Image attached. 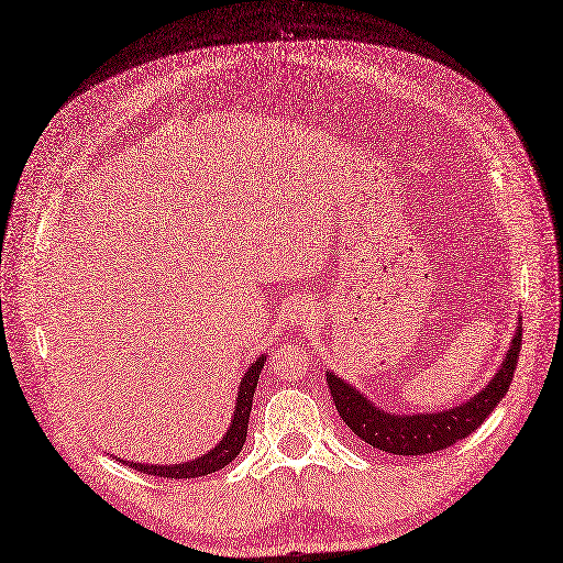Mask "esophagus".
Returning a JSON list of instances; mask_svg holds the SVG:
<instances>
[{
  "label": "esophagus",
  "instance_id": "esophagus-1",
  "mask_svg": "<svg viewBox=\"0 0 563 563\" xmlns=\"http://www.w3.org/2000/svg\"><path fill=\"white\" fill-rule=\"evenodd\" d=\"M313 316V305L309 300H296L288 309V320L292 325H307Z\"/></svg>",
  "mask_w": 563,
  "mask_h": 563
}]
</instances>
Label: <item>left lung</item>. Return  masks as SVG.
Returning <instances> with one entry per match:
<instances>
[{"mask_svg": "<svg viewBox=\"0 0 563 563\" xmlns=\"http://www.w3.org/2000/svg\"><path fill=\"white\" fill-rule=\"evenodd\" d=\"M520 345L522 323L518 320V328L511 343H508L504 362L488 385L481 387L463 404L446 410H426L410 415L387 412L378 404H373L355 385L339 378L334 371H328V387L341 419L360 440L380 451L394 453V456H423V453H435L456 444L484 423V419L497 408L514 380Z\"/></svg>", "mask_w": 563, "mask_h": 563, "instance_id": "obj_1", "label": "left lung"}]
</instances>
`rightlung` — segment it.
Returning <instances> with one entry per match:
<instances>
[{"label": "right lung", "mask_w": 563, "mask_h": 563, "mask_svg": "<svg viewBox=\"0 0 563 563\" xmlns=\"http://www.w3.org/2000/svg\"><path fill=\"white\" fill-rule=\"evenodd\" d=\"M265 353L258 355L245 371V376L240 378L238 385V396H235V408L231 415V423L227 428V433L222 435V440L212 446L210 451L201 453V456L192 459V461H183V463H172V465H155V463H140V461H121L128 467L144 472V474H153V476H165V478H197V476H206L218 472L222 467H227L238 453L243 449L245 440H247V423H250V412H252V398L256 391V383L265 364Z\"/></svg>", "instance_id": "add662e5"}]
</instances>
